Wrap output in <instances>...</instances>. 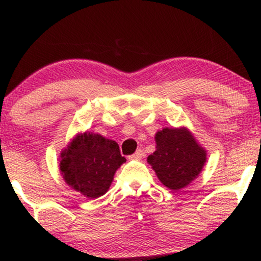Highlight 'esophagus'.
<instances>
[{"label": "esophagus", "mask_w": 261, "mask_h": 261, "mask_svg": "<svg viewBox=\"0 0 261 261\" xmlns=\"http://www.w3.org/2000/svg\"><path fill=\"white\" fill-rule=\"evenodd\" d=\"M142 154H144V153H142L141 149H138V151L135 152L134 154H132L129 156V159H132V160H140L142 158Z\"/></svg>", "instance_id": "esophagus-1"}]
</instances>
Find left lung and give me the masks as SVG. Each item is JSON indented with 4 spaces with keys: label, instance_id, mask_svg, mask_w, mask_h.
I'll return each instance as SVG.
<instances>
[{
    "label": "left lung",
    "instance_id": "obj_1",
    "mask_svg": "<svg viewBox=\"0 0 261 261\" xmlns=\"http://www.w3.org/2000/svg\"><path fill=\"white\" fill-rule=\"evenodd\" d=\"M155 151L147 156L158 179L170 190L188 187L199 176L206 151L187 127L163 128L155 133Z\"/></svg>",
    "mask_w": 261,
    "mask_h": 261
}]
</instances>
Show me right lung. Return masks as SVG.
<instances>
[{"mask_svg":"<svg viewBox=\"0 0 261 261\" xmlns=\"http://www.w3.org/2000/svg\"><path fill=\"white\" fill-rule=\"evenodd\" d=\"M126 162L116 141L84 132L74 135L59 155V171L71 189L98 198L109 190L116 170Z\"/></svg>","mask_w":261,"mask_h":261,"instance_id":"add662e5","label":"right lung"}]
</instances>
